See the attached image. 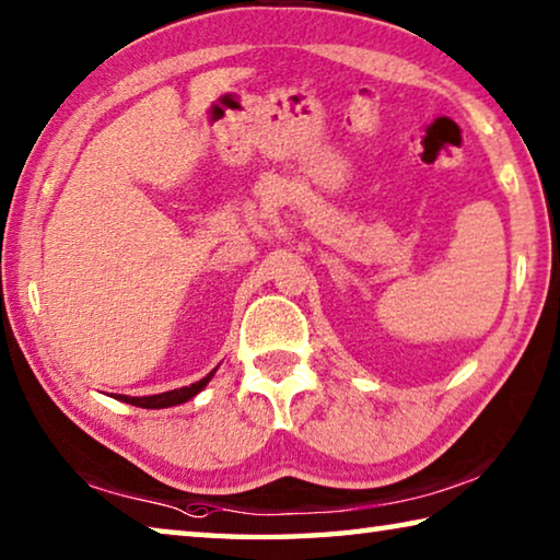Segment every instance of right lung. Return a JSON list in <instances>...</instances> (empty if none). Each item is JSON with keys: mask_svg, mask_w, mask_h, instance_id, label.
<instances>
[{"mask_svg": "<svg viewBox=\"0 0 560 560\" xmlns=\"http://www.w3.org/2000/svg\"><path fill=\"white\" fill-rule=\"evenodd\" d=\"M214 375V371L202 377L200 383H192L189 387H179V390H170V393H163V395H150V397H126L120 395L122 402H130V405H138V407H148V410H160V407H173V405H179V402H187L189 397H195L197 393L202 390V387L210 383V377Z\"/></svg>", "mask_w": 560, "mask_h": 560, "instance_id": "right-lung-1", "label": "right lung"}]
</instances>
